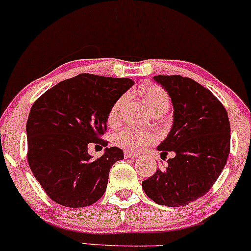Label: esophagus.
Returning <instances> with one entry per match:
<instances>
[{
	"instance_id": "34e87169",
	"label": "esophagus",
	"mask_w": 251,
	"mask_h": 251,
	"mask_svg": "<svg viewBox=\"0 0 251 251\" xmlns=\"http://www.w3.org/2000/svg\"><path fill=\"white\" fill-rule=\"evenodd\" d=\"M124 156H125L126 158H135V157H138V154L133 153V151H125V153H124Z\"/></svg>"
}]
</instances>
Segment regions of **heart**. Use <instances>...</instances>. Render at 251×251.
<instances>
[{"label": "heart", "mask_w": 251, "mask_h": 251, "mask_svg": "<svg viewBox=\"0 0 251 251\" xmlns=\"http://www.w3.org/2000/svg\"><path fill=\"white\" fill-rule=\"evenodd\" d=\"M142 96H144L146 105L151 110V113L157 109L168 107V105H169L168 94L162 88L156 87V85H149V87L145 88L144 91H142ZM125 100L126 95H124V96L119 97L113 103V105L111 106L109 115H107V122L111 125H115V124L118 123L120 111H122V107L125 103ZM156 140L157 135L153 131H138V129L131 127H124L120 131L116 132L115 135H113L115 145L128 151H133V153L144 151L147 146L154 144Z\"/></svg>", "instance_id": "heart-1"}]
</instances>
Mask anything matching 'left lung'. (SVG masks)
Here are the masks:
<instances>
[{
  "label": "left lung",
  "mask_w": 251,
  "mask_h": 251,
  "mask_svg": "<svg viewBox=\"0 0 251 251\" xmlns=\"http://www.w3.org/2000/svg\"><path fill=\"white\" fill-rule=\"evenodd\" d=\"M174 105L173 128L157 149L167 161L142 182V189L160 205L179 207L201 198L220 176L230 151V125L223 103L198 82L180 75H157Z\"/></svg>",
  "instance_id": "obj_1"
}]
</instances>
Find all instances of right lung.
I'll return each instance as SVG.
<instances>
[{
  "mask_svg": "<svg viewBox=\"0 0 251 251\" xmlns=\"http://www.w3.org/2000/svg\"><path fill=\"white\" fill-rule=\"evenodd\" d=\"M134 82L80 74L49 89L33 103L27 123V162L46 195L66 207H84L104 195L111 167L123 160L118 147L98 158L91 145L106 147L111 106Z\"/></svg>",
  "mask_w": 251,
  "mask_h": 251,
  "instance_id": "right-lung-1",
  "label": "right lung"
}]
</instances>
